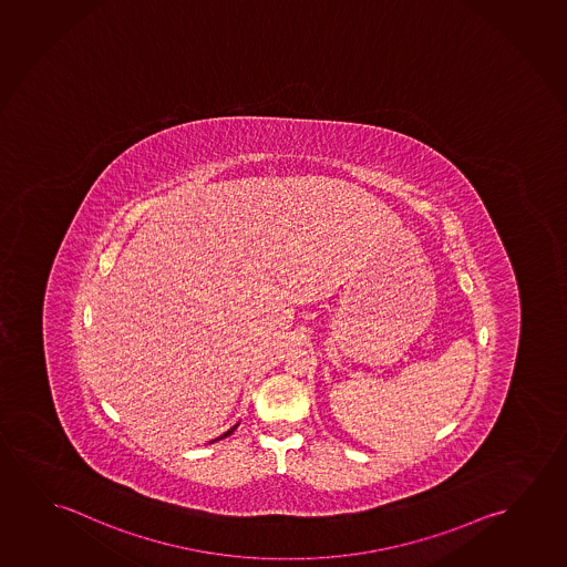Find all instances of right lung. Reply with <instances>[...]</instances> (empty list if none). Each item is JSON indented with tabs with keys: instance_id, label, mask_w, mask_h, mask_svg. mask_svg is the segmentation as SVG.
<instances>
[{
	"instance_id": "1",
	"label": "right lung",
	"mask_w": 567,
	"mask_h": 567,
	"mask_svg": "<svg viewBox=\"0 0 567 567\" xmlns=\"http://www.w3.org/2000/svg\"><path fill=\"white\" fill-rule=\"evenodd\" d=\"M236 427H238V425H234V427H231L230 431H226V433H224V435H221V436H218V439H216V441H220V439H226V436H230L231 433H234V431H236Z\"/></svg>"
}]
</instances>
